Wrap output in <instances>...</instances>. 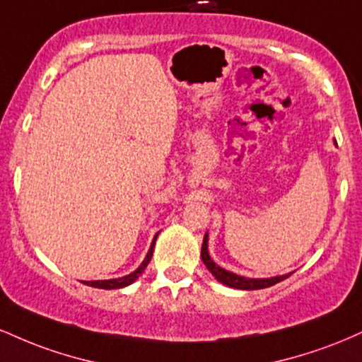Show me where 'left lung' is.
<instances>
[{
    "label": "left lung",
    "mask_w": 362,
    "mask_h": 362,
    "mask_svg": "<svg viewBox=\"0 0 362 362\" xmlns=\"http://www.w3.org/2000/svg\"><path fill=\"white\" fill-rule=\"evenodd\" d=\"M207 233L204 235V242H202V250H201V259L204 262V265L207 267L213 276L218 279L219 282H223L224 286H230V288L235 289H245V291H253V289H264V288H271V286L277 284V282L284 281L288 276H277V277H269V279H248V277L238 276V274H233L226 269L219 267L216 262L209 257V252H207Z\"/></svg>",
    "instance_id": "obj_1"
}]
</instances>
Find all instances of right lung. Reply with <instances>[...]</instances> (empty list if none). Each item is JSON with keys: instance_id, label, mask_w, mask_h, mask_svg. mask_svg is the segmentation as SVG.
I'll list each match as a JSON object with an SVG mask.
<instances>
[{"instance_id": "right-lung-1", "label": "right lung", "mask_w": 362, "mask_h": 362, "mask_svg": "<svg viewBox=\"0 0 362 362\" xmlns=\"http://www.w3.org/2000/svg\"><path fill=\"white\" fill-rule=\"evenodd\" d=\"M156 236H158V235H155V238H153V243H151V247H149V252H148L146 259L143 260V264H141L139 267L136 269L134 272H131V274H129V276L119 277V279L83 281V284L91 286V288H100V289H120V288H126V286H129V284H132V282H134V281L138 279V277L141 276V274H143L144 269H146V265L149 264V260H151V257H153V248H155V242H156Z\"/></svg>"}]
</instances>
